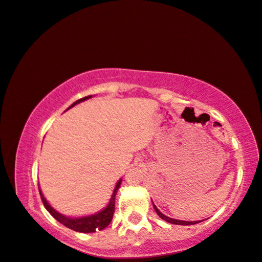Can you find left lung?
I'll use <instances>...</instances> for the list:
<instances>
[{
	"mask_svg": "<svg viewBox=\"0 0 262 262\" xmlns=\"http://www.w3.org/2000/svg\"><path fill=\"white\" fill-rule=\"evenodd\" d=\"M152 205H154V209H155V211H156V213L157 215H159L160 217H161L162 220H165L166 222H168V223H172V225H181V226H190V225H196V223H199V222H201V221H181V220H176V219H171V217H168V216H166V215H163V213L161 212V211H160L159 209H157L156 207V205L152 203Z\"/></svg>",
	"mask_w": 262,
	"mask_h": 262,
	"instance_id": "1",
	"label": "left lung"
}]
</instances>
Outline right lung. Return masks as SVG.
I'll return each instance as SVG.
<instances>
[{"label": "right lung", "mask_w": 262, "mask_h": 262, "mask_svg": "<svg viewBox=\"0 0 262 262\" xmlns=\"http://www.w3.org/2000/svg\"><path fill=\"white\" fill-rule=\"evenodd\" d=\"M90 97H93V96L90 95V96L83 97V99L75 101V102L72 103V105L69 106L67 110L72 108V107L77 105V103H80L85 100L90 99ZM121 183H122V179H119V181L117 182V184H116L115 189H113L111 199H110L108 204H107L106 207H103V209L99 211V212L93 213V215L81 216V217H68V216L62 215V213H59L58 211H56L55 209H53L51 205L49 204V201L45 199L43 194L41 193L40 188H39V191H40V195H41V200H42V203H43V206L46 207V210L49 211V212L51 213V215L55 217V219L57 220L59 223H62L63 226L68 227V228L73 229V231H75V232L93 233V232H96V231H102L103 228H106V227L108 226L110 223H111L112 217H113V212H115L116 194H117L118 188L121 187Z\"/></svg>", "instance_id": "obj_1"}]
</instances>
